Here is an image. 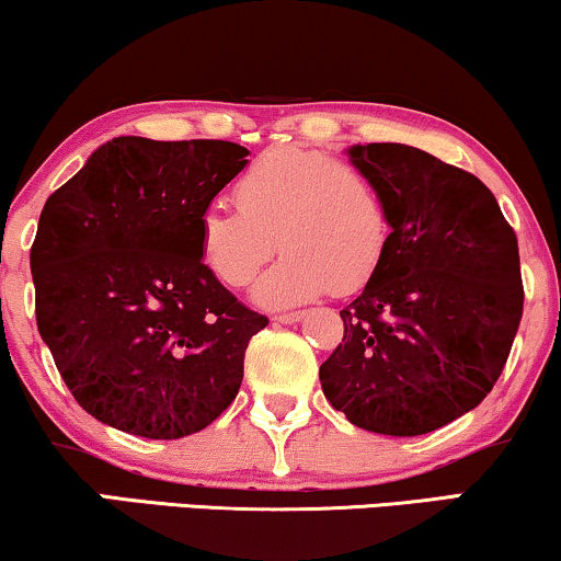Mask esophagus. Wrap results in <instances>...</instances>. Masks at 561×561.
<instances>
[{"label": "esophagus", "mask_w": 561, "mask_h": 561, "mask_svg": "<svg viewBox=\"0 0 561 561\" xmlns=\"http://www.w3.org/2000/svg\"><path fill=\"white\" fill-rule=\"evenodd\" d=\"M302 316H305V313H300V310H293V313H279V316H274L272 321L289 325V323H300V321H302Z\"/></svg>", "instance_id": "34e87169"}]
</instances>
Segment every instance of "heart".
<instances>
[{"mask_svg":"<svg viewBox=\"0 0 561 561\" xmlns=\"http://www.w3.org/2000/svg\"><path fill=\"white\" fill-rule=\"evenodd\" d=\"M238 209L211 207L196 222L204 266L228 287L251 285L279 245L285 251L253 287L264 308H289L359 289L388 245V209L359 168L302 147H276L232 186Z\"/></svg>","mask_w":561,"mask_h":561,"instance_id":"obj_1","label":"heart"}]
</instances>
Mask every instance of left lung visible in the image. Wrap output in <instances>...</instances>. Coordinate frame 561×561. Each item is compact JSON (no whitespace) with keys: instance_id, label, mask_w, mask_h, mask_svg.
<instances>
[{"instance_id":"1","label":"left lung","mask_w":561,"mask_h":561,"mask_svg":"<svg viewBox=\"0 0 561 561\" xmlns=\"http://www.w3.org/2000/svg\"><path fill=\"white\" fill-rule=\"evenodd\" d=\"M346 158L378 186L391 232L318 375L357 427L427 435L477 409L507 363L523 316L517 238L477 175L430 152L373 141Z\"/></svg>"}]
</instances>
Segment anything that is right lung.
Here are the masks:
<instances>
[{
    "label": "right lung",
    "mask_w": 561,
    "mask_h": 561,
    "mask_svg": "<svg viewBox=\"0 0 561 561\" xmlns=\"http://www.w3.org/2000/svg\"><path fill=\"white\" fill-rule=\"evenodd\" d=\"M248 154L219 139L116 137L48 196L31 248L35 318L98 422L179 439L238 396L245 346L268 321L204 266L196 222Z\"/></svg>",
    "instance_id": "obj_1"
}]
</instances>
